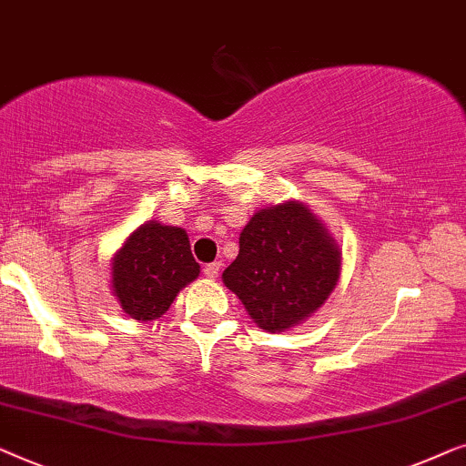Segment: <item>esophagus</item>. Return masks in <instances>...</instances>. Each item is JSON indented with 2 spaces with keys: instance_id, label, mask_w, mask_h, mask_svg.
<instances>
[{
  "instance_id": "obj_1",
  "label": "esophagus",
  "mask_w": 466,
  "mask_h": 466,
  "mask_svg": "<svg viewBox=\"0 0 466 466\" xmlns=\"http://www.w3.org/2000/svg\"><path fill=\"white\" fill-rule=\"evenodd\" d=\"M219 268H221L219 261H213V264H207V266H205V270H202V272H205V277H207V279H218Z\"/></svg>"
}]
</instances>
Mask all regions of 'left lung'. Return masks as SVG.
Here are the masks:
<instances>
[{"mask_svg": "<svg viewBox=\"0 0 466 466\" xmlns=\"http://www.w3.org/2000/svg\"><path fill=\"white\" fill-rule=\"evenodd\" d=\"M224 283L261 329L283 331L317 310L339 279V251L299 202L261 208L240 232Z\"/></svg>", "mask_w": 466, "mask_h": 466, "instance_id": "1", "label": "left lung"}]
</instances>
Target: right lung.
Segmentation results:
<instances>
[{"label": "right lung", "mask_w": 466, "mask_h": 466, "mask_svg": "<svg viewBox=\"0 0 466 466\" xmlns=\"http://www.w3.org/2000/svg\"><path fill=\"white\" fill-rule=\"evenodd\" d=\"M114 293L137 320L165 314L179 289L198 277L186 230L156 221L128 236L114 258Z\"/></svg>", "instance_id": "add662e5"}]
</instances>
